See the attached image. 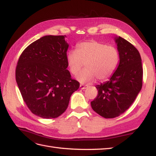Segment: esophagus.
<instances>
[{"mask_svg": "<svg viewBox=\"0 0 156 156\" xmlns=\"http://www.w3.org/2000/svg\"><path fill=\"white\" fill-rule=\"evenodd\" d=\"M79 87H80V89H81V90H85V89H86V88H87L88 86H85V85H83V84H81L80 86H79Z\"/></svg>", "mask_w": 156, "mask_h": 156, "instance_id": "obj_1", "label": "esophagus"}]
</instances>
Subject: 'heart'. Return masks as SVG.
Segmentation results:
<instances>
[{
  "label": "heart",
  "mask_w": 156,
  "mask_h": 156,
  "mask_svg": "<svg viewBox=\"0 0 156 156\" xmlns=\"http://www.w3.org/2000/svg\"><path fill=\"white\" fill-rule=\"evenodd\" d=\"M119 60L116 48L91 41L78 44L76 51H70L66 62L70 73L77 75L83 66L86 69L79 73L77 79L81 83L89 84L95 81H104L115 71Z\"/></svg>",
  "instance_id": "obj_1"
}]
</instances>
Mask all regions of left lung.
<instances>
[{"label": "left lung", "mask_w": 156, "mask_h": 156, "mask_svg": "<svg viewBox=\"0 0 156 156\" xmlns=\"http://www.w3.org/2000/svg\"><path fill=\"white\" fill-rule=\"evenodd\" d=\"M119 62L108 80L96 86L98 95L92 109L105 118H114L133 103L143 85L142 60L139 51L121 37L115 36Z\"/></svg>", "instance_id": "left-lung-1"}]
</instances>
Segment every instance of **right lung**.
<instances>
[{"mask_svg": "<svg viewBox=\"0 0 156 156\" xmlns=\"http://www.w3.org/2000/svg\"><path fill=\"white\" fill-rule=\"evenodd\" d=\"M66 36L48 35L26 48L17 62L16 79L23 101L35 115L59 117L79 83L67 70Z\"/></svg>", "mask_w": 156, "mask_h": 156, "instance_id": "1", "label": "right lung"}]
</instances>
